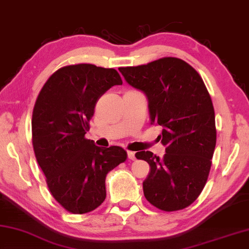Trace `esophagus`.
<instances>
[{"label": "esophagus", "mask_w": 249, "mask_h": 249, "mask_svg": "<svg viewBox=\"0 0 249 249\" xmlns=\"http://www.w3.org/2000/svg\"><path fill=\"white\" fill-rule=\"evenodd\" d=\"M128 159L131 160H134L137 158H136V153L134 152H131V151H128Z\"/></svg>", "instance_id": "obj_1"}]
</instances>
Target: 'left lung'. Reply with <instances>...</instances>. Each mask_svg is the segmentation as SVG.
Listing matches in <instances>:
<instances>
[{
	"label": "left lung",
	"instance_id": "8db88e82",
	"mask_svg": "<svg viewBox=\"0 0 249 249\" xmlns=\"http://www.w3.org/2000/svg\"><path fill=\"white\" fill-rule=\"evenodd\" d=\"M129 85L145 94L151 124L162 127L163 159L150 151L136 153L151 166L143 181L147 201L163 211L190 206L206 185L216 143L210 94L196 70L184 60L162 58L120 68Z\"/></svg>",
	"mask_w": 249,
	"mask_h": 249
}]
</instances>
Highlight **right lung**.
I'll list each match as a JSON object with an SVG mask.
<instances>
[{"label": "right lung", "instance_id": "obj_1", "mask_svg": "<svg viewBox=\"0 0 249 249\" xmlns=\"http://www.w3.org/2000/svg\"><path fill=\"white\" fill-rule=\"evenodd\" d=\"M121 84L115 69L68 65L48 78L35 104V155L51 195L74 214L104 202L107 174L127 159L122 147H99L85 138L96 103L111 86Z\"/></svg>", "mask_w": 249, "mask_h": 249}]
</instances>
